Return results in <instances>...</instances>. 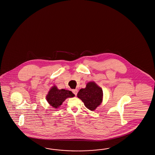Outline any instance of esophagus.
Returning <instances> with one entry per match:
<instances>
[{
    "label": "esophagus",
    "instance_id": "1",
    "mask_svg": "<svg viewBox=\"0 0 155 155\" xmlns=\"http://www.w3.org/2000/svg\"><path fill=\"white\" fill-rule=\"evenodd\" d=\"M78 90L77 89H74V90H72V92H73V93L75 95H76L77 94H78Z\"/></svg>",
    "mask_w": 155,
    "mask_h": 155
}]
</instances>
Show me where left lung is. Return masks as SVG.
Here are the masks:
<instances>
[{
  "label": "left lung",
  "mask_w": 155,
  "mask_h": 155,
  "mask_svg": "<svg viewBox=\"0 0 155 155\" xmlns=\"http://www.w3.org/2000/svg\"><path fill=\"white\" fill-rule=\"evenodd\" d=\"M78 97L83 102L86 107L94 110L102 102L103 91L95 82H88L85 88H81L78 93Z\"/></svg>",
  "instance_id": "8db88e82"
}]
</instances>
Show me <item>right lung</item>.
<instances>
[{"label":"right lung","mask_w":155,"mask_h":155,"mask_svg":"<svg viewBox=\"0 0 155 155\" xmlns=\"http://www.w3.org/2000/svg\"><path fill=\"white\" fill-rule=\"evenodd\" d=\"M74 96L72 91L65 89L59 90L54 86L48 91L46 95V100L51 107L58 108L67 98L74 97Z\"/></svg>","instance_id":"add662e5"}]
</instances>
